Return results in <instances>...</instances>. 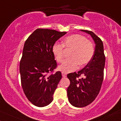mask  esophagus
Listing matches in <instances>:
<instances>
[{
	"mask_svg": "<svg viewBox=\"0 0 121 121\" xmlns=\"http://www.w3.org/2000/svg\"><path fill=\"white\" fill-rule=\"evenodd\" d=\"M62 76H63V77H64V78H65L66 76H67V74L65 73L64 72H62Z\"/></svg>",
	"mask_w": 121,
	"mask_h": 121,
	"instance_id": "34e87169",
	"label": "esophagus"
}]
</instances>
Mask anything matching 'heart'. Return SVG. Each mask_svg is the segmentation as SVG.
Instances as JSON below:
<instances>
[{"label": "heart", "instance_id": "1", "mask_svg": "<svg viewBox=\"0 0 121 121\" xmlns=\"http://www.w3.org/2000/svg\"><path fill=\"white\" fill-rule=\"evenodd\" d=\"M71 49L69 58L66 60L59 67V69L64 73L75 71L79 66L85 65L91 61L94 54L95 49L91 41L83 35L75 34L66 37L63 44L55 43L52 46V52L58 63L64 60V48Z\"/></svg>", "mask_w": 121, "mask_h": 121}]
</instances>
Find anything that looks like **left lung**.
<instances>
[{
    "label": "left lung",
    "instance_id": "1",
    "mask_svg": "<svg viewBox=\"0 0 121 121\" xmlns=\"http://www.w3.org/2000/svg\"><path fill=\"white\" fill-rule=\"evenodd\" d=\"M81 30L90 34L96 45L93 57L87 65L78 72L67 75L70 80L67 89L68 98L72 105L76 107L87 106L98 96L104 78L105 65V55L101 39L92 31Z\"/></svg>",
    "mask_w": 121,
    "mask_h": 121
}]
</instances>
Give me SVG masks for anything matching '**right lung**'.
I'll return each instance as SVG.
<instances>
[{"label": "right lung", "mask_w": 121, "mask_h": 121, "mask_svg": "<svg viewBox=\"0 0 121 121\" xmlns=\"http://www.w3.org/2000/svg\"><path fill=\"white\" fill-rule=\"evenodd\" d=\"M67 32L37 29L26 39L19 64L22 89L34 105L44 107L52 102L54 91L62 78L54 72L57 67L52 46Z\"/></svg>", "instance_id": "right-lung-1"}]
</instances>
